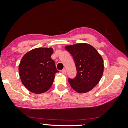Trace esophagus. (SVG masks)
Segmentation results:
<instances>
[{
    "label": "esophagus",
    "instance_id": "34e87169",
    "mask_svg": "<svg viewBox=\"0 0 128 128\" xmlns=\"http://www.w3.org/2000/svg\"><path fill=\"white\" fill-rule=\"evenodd\" d=\"M61 72H62L63 74H66V69H64L63 70H61Z\"/></svg>",
    "mask_w": 128,
    "mask_h": 128
}]
</instances>
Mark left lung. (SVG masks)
I'll use <instances>...</instances> for the list:
<instances>
[{"instance_id": "obj_1", "label": "left lung", "mask_w": 128, "mask_h": 128, "mask_svg": "<svg viewBox=\"0 0 128 128\" xmlns=\"http://www.w3.org/2000/svg\"><path fill=\"white\" fill-rule=\"evenodd\" d=\"M65 49L73 56L77 70L74 78H68L71 87L78 93H85L92 90L103 74L104 62L101 56L88 44L68 45Z\"/></svg>"}]
</instances>
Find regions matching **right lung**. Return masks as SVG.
<instances>
[{"label": "right lung", "instance_id": "right-lung-1", "mask_svg": "<svg viewBox=\"0 0 128 128\" xmlns=\"http://www.w3.org/2000/svg\"><path fill=\"white\" fill-rule=\"evenodd\" d=\"M52 48H38L30 50L22 58L18 67L23 85L30 92L41 94L53 84L55 73L59 72L51 58Z\"/></svg>", "mask_w": 128, "mask_h": 128}]
</instances>
